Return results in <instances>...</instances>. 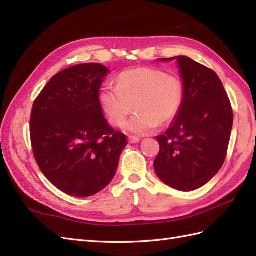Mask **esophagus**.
<instances>
[{
	"label": "esophagus",
	"instance_id": "obj_1",
	"mask_svg": "<svg viewBox=\"0 0 256 256\" xmlns=\"http://www.w3.org/2000/svg\"><path fill=\"white\" fill-rule=\"evenodd\" d=\"M140 140V138H138V136H133V135H130V136H128V142L131 143V144L138 143Z\"/></svg>",
	"mask_w": 256,
	"mask_h": 256
}]
</instances>
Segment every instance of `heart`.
I'll list each match as a JSON object with an SVG mask.
<instances>
[{"mask_svg": "<svg viewBox=\"0 0 256 256\" xmlns=\"http://www.w3.org/2000/svg\"><path fill=\"white\" fill-rule=\"evenodd\" d=\"M184 86L180 77L160 69L134 68L121 72L118 86L106 84L99 100L108 122L121 126L133 110L134 116L125 125L128 132L145 135L176 118L182 106Z\"/></svg>", "mask_w": 256, "mask_h": 256, "instance_id": "1", "label": "heart"}]
</instances>
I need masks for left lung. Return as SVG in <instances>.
<instances>
[{"instance_id": "1", "label": "left lung", "mask_w": 256, "mask_h": 256, "mask_svg": "<svg viewBox=\"0 0 256 256\" xmlns=\"http://www.w3.org/2000/svg\"><path fill=\"white\" fill-rule=\"evenodd\" d=\"M176 59L184 86V103L172 126L157 136L160 153L154 170L168 186L192 192L208 182L224 165L233 111L214 70L186 56Z\"/></svg>"}]
</instances>
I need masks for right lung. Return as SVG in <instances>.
Masks as SVG:
<instances>
[{
  "instance_id": "right-lung-1",
  "label": "right lung",
  "mask_w": 256,
  "mask_h": 256,
  "mask_svg": "<svg viewBox=\"0 0 256 256\" xmlns=\"http://www.w3.org/2000/svg\"><path fill=\"white\" fill-rule=\"evenodd\" d=\"M108 69L82 64L64 69L37 96L30 113L36 162L54 186L74 197L99 192L111 182L126 136L103 116L99 91Z\"/></svg>"
}]
</instances>
